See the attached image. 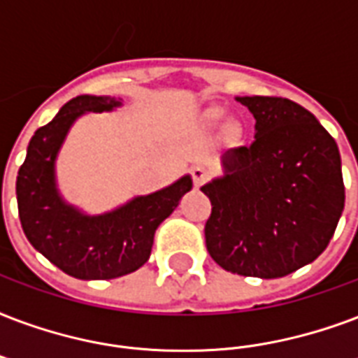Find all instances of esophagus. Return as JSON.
Listing matches in <instances>:
<instances>
[{
    "label": "esophagus",
    "mask_w": 358,
    "mask_h": 358,
    "mask_svg": "<svg viewBox=\"0 0 358 358\" xmlns=\"http://www.w3.org/2000/svg\"><path fill=\"white\" fill-rule=\"evenodd\" d=\"M191 176H193V185H195V187H201V185L204 184V180L208 178V171L204 167H193Z\"/></svg>",
    "instance_id": "esophagus-1"
}]
</instances>
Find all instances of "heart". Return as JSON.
Instances as JSON below:
<instances>
[{"mask_svg":"<svg viewBox=\"0 0 358 358\" xmlns=\"http://www.w3.org/2000/svg\"><path fill=\"white\" fill-rule=\"evenodd\" d=\"M206 118H208L210 124H220L223 120V110L222 108H210L208 114H206ZM223 133L227 136L229 141H234V138H238L240 135V129H238V124L236 122H227L225 127H223Z\"/></svg>","mask_w":358,"mask_h":358,"instance_id":"b5f03b06","label":"heart"}]
</instances>
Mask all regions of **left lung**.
<instances>
[{"instance_id":"8db88e82","label":"left lung","mask_w":358,"mask_h":358,"mask_svg":"<svg viewBox=\"0 0 358 358\" xmlns=\"http://www.w3.org/2000/svg\"><path fill=\"white\" fill-rule=\"evenodd\" d=\"M255 118L252 146L227 150L223 176L201 187L212 203L210 257L240 276H287L324 252L345 203L336 141L283 97H236Z\"/></svg>"}]
</instances>
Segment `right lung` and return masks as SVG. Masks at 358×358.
<instances>
[{
  "mask_svg": "<svg viewBox=\"0 0 358 358\" xmlns=\"http://www.w3.org/2000/svg\"><path fill=\"white\" fill-rule=\"evenodd\" d=\"M120 106L122 99L108 95H78L65 103L50 124L35 131L16 176L18 215L29 244L78 280H113L141 268L152 253L155 229L193 187L185 174L163 189L95 215L65 201L58 189L56 159L67 133L82 114Z\"/></svg>",
  "mask_w": 358,
  "mask_h": 358,
  "instance_id": "right-lung-1",
  "label": "right lung"
}]
</instances>
